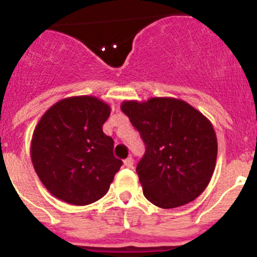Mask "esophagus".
<instances>
[{
	"mask_svg": "<svg viewBox=\"0 0 257 257\" xmlns=\"http://www.w3.org/2000/svg\"><path fill=\"white\" fill-rule=\"evenodd\" d=\"M123 165L126 166L127 169H131V167H133V165H134V158H133V157H128V158H126V160L123 161Z\"/></svg>",
	"mask_w": 257,
	"mask_h": 257,
	"instance_id": "obj_1",
	"label": "esophagus"
}]
</instances>
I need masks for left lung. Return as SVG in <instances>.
Masks as SVG:
<instances>
[{"instance_id": "8db88e82", "label": "left lung", "mask_w": 257, "mask_h": 257, "mask_svg": "<svg viewBox=\"0 0 257 257\" xmlns=\"http://www.w3.org/2000/svg\"><path fill=\"white\" fill-rule=\"evenodd\" d=\"M145 144L136 166L145 198L161 208L194 201L210 183L217 157L216 134L205 115L174 97L123 101Z\"/></svg>"}]
</instances>
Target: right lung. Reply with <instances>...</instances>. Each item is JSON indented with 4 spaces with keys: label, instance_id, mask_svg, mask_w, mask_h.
<instances>
[{
    "label": "right lung",
    "instance_id": "obj_1",
    "mask_svg": "<svg viewBox=\"0 0 257 257\" xmlns=\"http://www.w3.org/2000/svg\"><path fill=\"white\" fill-rule=\"evenodd\" d=\"M110 106L95 96L67 97L41 117L31 143L36 174L58 199L74 206L104 197L122 161L103 133Z\"/></svg>",
    "mask_w": 257,
    "mask_h": 257
}]
</instances>
